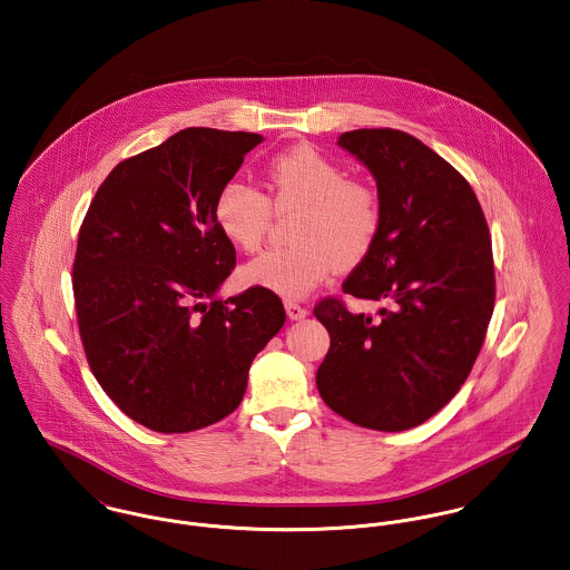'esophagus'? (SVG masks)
Here are the masks:
<instances>
[{"label": "esophagus", "mask_w": 570, "mask_h": 570, "mask_svg": "<svg viewBox=\"0 0 570 570\" xmlns=\"http://www.w3.org/2000/svg\"><path fill=\"white\" fill-rule=\"evenodd\" d=\"M284 307H286V314H288L291 321H302V318H306L307 316L306 307L299 306V304H295V302H286Z\"/></svg>", "instance_id": "esophagus-1"}]
</instances>
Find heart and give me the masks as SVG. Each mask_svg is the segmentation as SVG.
<instances>
[{"mask_svg": "<svg viewBox=\"0 0 570 570\" xmlns=\"http://www.w3.org/2000/svg\"><path fill=\"white\" fill-rule=\"evenodd\" d=\"M263 193L240 179H229L215 199V220L225 240L243 252H256L275 213L302 210L295 220L293 247L261 254L240 268V282L286 299H302L336 266L350 268L373 247L382 208L377 193L347 179L341 165L309 145L275 154L264 165Z\"/></svg>", "mask_w": 570, "mask_h": 570, "instance_id": "obj_1", "label": "heart"}]
</instances>
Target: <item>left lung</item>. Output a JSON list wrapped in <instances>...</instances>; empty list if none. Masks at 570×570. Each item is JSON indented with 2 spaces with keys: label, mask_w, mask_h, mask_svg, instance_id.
Instances as JSON below:
<instances>
[{
  "label": "left lung",
  "mask_w": 570,
  "mask_h": 570,
  "mask_svg": "<svg viewBox=\"0 0 570 570\" xmlns=\"http://www.w3.org/2000/svg\"><path fill=\"white\" fill-rule=\"evenodd\" d=\"M338 145L375 177L382 208L343 291L384 306L375 316L338 299L314 307L330 332L316 389L351 423L403 432L455 396L482 350L494 307L488 223L471 184L419 138L353 130Z\"/></svg>",
  "instance_id": "1"
}]
</instances>
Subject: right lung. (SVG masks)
Here are the masks:
<instances>
[{
	"mask_svg": "<svg viewBox=\"0 0 570 570\" xmlns=\"http://www.w3.org/2000/svg\"><path fill=\"white\" fill-rule=\"evenodd\" d=\"M261 134L186 128L119 163L80 227L73 295L88 364L131 421L184 434L232 414L282 330L279 297L220 299L236 252L215 199Z\"/></svg>",
	"mask_w": 570,
	"mask_h": 570,
	"instance_id": "obj_1",
	"label": "right lung"
}]
</instances>
